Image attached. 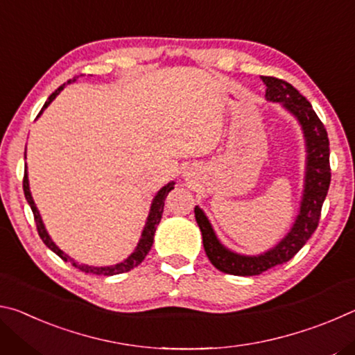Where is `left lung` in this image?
Segmentation results:
<instances>
[{"label":"left lung","instance_id":"obj_1","mask_svg":"<svg viewBox=\"0 0 355 355\" xmlns=\"http://www.w3.org/2000/svg\"><path fill=\"white\" fill-rule=\"evenodd\" d=\"M261 80L266 84V95H264L266 100L280 103L286 111H290L302 128L305 152H307L304 194L291 230L279 244L260 255H241L227 249L216 236L205 213L199 207L194 208L207 257L216 269L232 275H258L291 260L315 233L330 184L327 131L310 101L284 80L274 76H261Z\"/></svg>","mask_w":355,"mask_h":355}]
</instances>
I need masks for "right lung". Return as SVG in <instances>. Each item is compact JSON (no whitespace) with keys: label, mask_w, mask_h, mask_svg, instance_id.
Listing matches in <instances>:
<instances>
[{"label":"right lung","mask_w":355,"mask_h":355,"mask_svg":"<svg viewBox=\"0 0 355 355\" xmlns=\"http://www.w3.org/2000/svg\"><path fill=\"white\" fill-rule=\"evenodd\" d=\"M71 81H76L75 78L73 80H69L67 84H70ZM65 87V84H62L61 87H58L55 92H53L50 97H48V100L45 101L44 107H42V111L45 110V107L51 103L53 100L56 98V95H59V92L62 91V89ZM42 111L39 112V116L42 114ZM37 116V117H39ZM25 158H26V150H25ZM173 182L167 183L166 186H163L158 191V194L155 196V199L152 202V207H150V213H148V218H147V222L146 225H144V230H142V235H141V239L139 243H137L136 249L133 254H131L127 260H123L122 263H117V264H112V266H89V264H84V263H78L76 260H73V258L69 257L65 252H62L61 249L58 248V245L53 243V239L50 238V235H48V232L45 230V225L44 222H42V218H40V213L37 207H35V203L33 200V196H31V191H29V182H28V171H26V166H25V177H23V191H25V197L26 200L29 203V207H31L33 209V214H34V220H35V225H37V232H39V236L42 238V241L45 243V245L48 249H51L53 252L58 257H61L64 261H69L71 263V266H75L76 269H80V271L86 272V274H95V275H116V274H122V272H128L131 271V269L136 268L137 264H141L144 258H146V255L148 254V250L152 249V244H153V236H155V232H156V225L159 224L161 220V216H163V209H164V200L166 197L169 192L173 189Z\"/></svg>","instance_id":"right-lung-1"}]
</instances>
